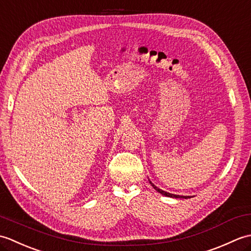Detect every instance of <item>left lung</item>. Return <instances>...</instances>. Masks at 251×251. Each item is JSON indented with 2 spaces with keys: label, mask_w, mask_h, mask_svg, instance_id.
Wrapping results in <instances>:
<instances>
[{
  "label": "left lung",
  "mask_w": 251,
  "mask_h": 251,
  "mask_svg": "<svg viewBox=\"0 0 251 251\" xmlns=\"http://www.w3.org/2000/svg\"><path fill=\"white\" fill-rule=\"evenodd\" d=\"M149 181H150V180H149ZM150 183H151V185L153 186V188L158 192V193H161V194L164 195V196L173 197V199H191V196H182V195H176V194L168 193V192H165V191H163V190H161V189H158L155 184H153V183L151 182V181H150Z\"/></svg>",
  "instance_id": "8db88e82"
}]
</instances>
